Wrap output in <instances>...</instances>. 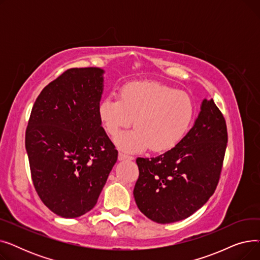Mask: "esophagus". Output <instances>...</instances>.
Instances as JSON below:
<instances>
[{
    "label": "esophagus",
    "mask_w": 260,
    "mask_h": 260,
    "mask_svg": "<svg viewBox=\"0 0 260 260\" xmlns=\"http://www.w3.org/2000/svg\"><path fill=\"white\" fill-rule=\"evenodd\" d=\"M118 159L120 161H123V160H134V157L129 156V155H125V154H123V153H119Z\"/></svg>",
    "instance_id": "1"
}]
</instances>
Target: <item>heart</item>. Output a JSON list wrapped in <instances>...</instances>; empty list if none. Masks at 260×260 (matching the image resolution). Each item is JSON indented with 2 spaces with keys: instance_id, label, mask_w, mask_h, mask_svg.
<instances>
[{
  "instance_id": "obj_1",
  "label": "heart",
  "mask_w": 260,
  "mask_h": 260,
  "mask_svg": "<svg viewBox=\"0 0 260 260\" xmlns=\"http://www.w3.org/2000/svg\"><path fill=\"white\" fill-rule=\"evenodd\" d=\"M98 114L112 136L134 121L135 128L115 138L121 151L137 153L149 146L154 152H166L187 133L194 117V103L186 92L158 82H131L120 89L119 98L105 97Z\"/></svg>"
}]
</instances>
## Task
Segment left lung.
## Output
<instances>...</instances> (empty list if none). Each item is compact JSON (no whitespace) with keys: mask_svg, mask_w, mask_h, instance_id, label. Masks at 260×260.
<instances>
[{"mask_svg":"<svg viewBox=\"0 0 260 260\" xmlns=\"http://www.w3.org/2000/svg\"><path fill=\"white\" fill-rule=\"evenodd\" d=\"M228 142L225 120L213 99H203L193 127L170 151L137 158L138 209L157 223L180 221L207 203L219 181Z\"/></svg>","mask_w":260,"mask_h":260,"instance_id":"left-lung-1","label":"left lung"}]
</instances>
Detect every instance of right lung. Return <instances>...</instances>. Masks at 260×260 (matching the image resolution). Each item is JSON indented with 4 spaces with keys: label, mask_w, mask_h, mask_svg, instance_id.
<instances>
[{
    "label": "right lung",
    "mask_w": 260,
    "mask_h": 260,
    "mask_svg": "<svg viewBox=\"0 0 260 260\" xmlns=\"http://www.w3.org/2000/svg\"><path fill=\"white\" fill-rule=\"evenodd\" d=\"M103 75L98 67L67 70L41 91L26 128L35 188L63 218L80 217L95 206L118 159L98 114Z\"/></svg>",
    "instance_id": "add662e5"
}]
</instances>
